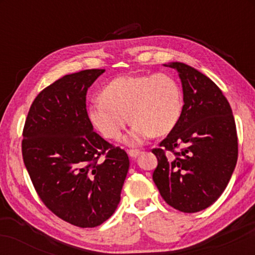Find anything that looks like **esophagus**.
<instances>
[{
    "label": "esophagus",
    "instance_id": "1",
    "mask_svg": "<svg viewBox=\"0 0 255 255\" xmlns=\"http://www.w3.org/2000/svg\"><path fill=\"white\" fill-rule=\"evenodd\" d=\"M127 152H128V154H129V157H131V158H136L140 154L139 150H128Z\"/></svg>",
    "mask_w": 255,
    "mask_h": 255
}]
</instances>
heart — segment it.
Instances as JSON below:
<instances>
[{"label":"heart","mask_w":255,"mask_h":255,"mask_svg":"<svg viewBox=\"0 0 255 255\" xmlns=\"http://www.w3.org/2000/svg\"><path fill=\"white\" fill-rule=\"evenodd\" d=\"M182 104L180 87L165 73L124 75L105 85L101 98L91 102L87 113L96 129L108 139L119 137L130 120L134 124L125 142L139 145L150 135L162 136L171 131Z\"/></svg>","instance_id":"heart-1"}]
</instances>
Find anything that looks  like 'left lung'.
Here are the masks:
<instances>
[{"mask_svg": "<svg viewBox=\"0 0 255 255\" xmlns=\"http://www.w3.org/2000/svg\"><path fill=\"white\" fill-rule=\"evenodd\" d=\"M164 66L177 71L184 104L176 126L152 150L158 159L152 178L166 204L194 213L211 206L229 183L239 152L235 120L211 79L188 64ZM166 150L174 156L166 157Z\"/></svg>", "mask_w": 255, "mask_h": 255, "instance_id": "1", "label": "left lung"}]
</instances>
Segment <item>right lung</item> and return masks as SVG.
<instances>
[{"mask_svg":"<svg viewBox=\"0 0 255 255\" xmlns=\"http://www.w3.org/2000/svg\"><path fill=\"white\" fill-rule=\"evenodd\" d=\"M104 72L73 73L45 87L22 131V158L40 200L80 228L98 227L111 217L129 169L126 151L93 131L87 115V90Z\"/></svg>","mask_w":255,"mask_h":255,"instance_id":"add662e5","label":"right lung"}]
</instances>
